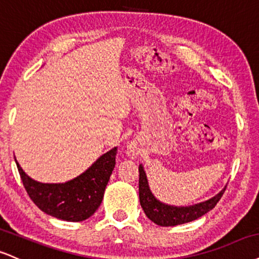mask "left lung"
Segmentation results:
<instances>
[{
  "instance_id": "left-lung-1",
  "label": "left lung",
  "mask_w": 259,
  "mask_h": 259,
  "mask_svg": "<svg viewBox=\"0 0 259 259\" xmlns=\"http://www.w3.org/2000/svg\"><path fill=\"white\" fill-rule=\"evenodd\" d=\"M139 195H140V204L145 211L146 216L148 217L152 222L161 227H170L177 226V224H183L192 222V221L204 216L208 211L212 210L216 206L217 202L222 198L224 191H221L216 197H213L210 200L200 202V204L193 205L188 207H175L165 205L163 202L158 201L153 197L151 191H149L147 177H146L143 167L139 166Z\"/></svg>"
}]
</instances>
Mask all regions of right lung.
Wrapping results in <instances>:
<instances>
[{
	"mask_svg": "<svg viewBox=\"0 0 259 259\" xmlns=\"http://www.w3.org/2000/svg\"><path fill=\"white\" fill-rule=\"evenodd\" d=\"M117 148L99 158L85 172L59 185L39 183L30 179L17 163L20 179L31 200L47 214L68 222L89 219L98 210L105 188L116 165Z\"/></svg>",
	"mask_w": 259,
	"mask_h": 259,
	"instance_id": "right-lung-1",
	"label": "right lung"
}]
</instances>
